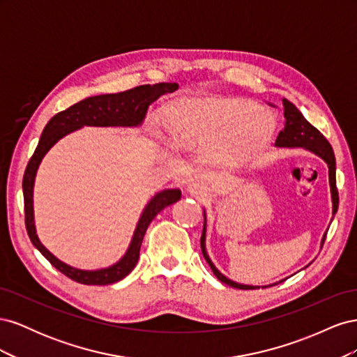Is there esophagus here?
<instances>
[{
	"label": "esophagus",
	"instance_id": "34e87169",
	"mask_svg": "<svg viewBox=\"0 0 357 357\" xmlns=\"http://www.w3.org/2000/svg\"><path fill=\"white\" fill-rule=\"evenodd\" d=\"M188 192L190 193V195L197 197L198 199H204L205 197L210 195V189L201 181H192L188 186Z\"/></svg>",
	"mask_w": 357,
	"mask_h": 357
}]
</instances>
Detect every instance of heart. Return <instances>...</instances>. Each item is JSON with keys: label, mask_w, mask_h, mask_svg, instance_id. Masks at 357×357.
<instances>
[{"label": "heart", "mask_w": 357, "mask_h": 357, "mask_svg": "<svg viewBox=\"0 0 357 357\" xmlns=\"http://www.w3.org/2000/svg\"><path fill=\"white\" fill-rule=\"evenodd\" d=\"M171 129L181 146L215 143L222 155L244 158L269 142L275 131V117L240 98L186 100L177 105Z\"/></svg>", "instance_id": "b5f03b06"}]
</instances>
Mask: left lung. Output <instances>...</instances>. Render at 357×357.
Masks as SVG:
<instances>
[{"label":"left lung","mask_w":357,"mask_h":357,"mask_svg":"<svg viewBox=\"0 0 357 357\" xmlns=\"http://www.w3.org/2000/svg\"><path fill=\"white\" fill-rule=\"evenodd\" d=\"M275 107L274 104H269ZM283 107H284V128L282 131L278 132V137L275 139V147H302L308 150V152L317 155L319 158H321L323 160L328 164L329 168V186H331V199H332V219L333 220V215L338 210V190H337V180H335V155H333V150L329 144L328 139L323 137V134H320L319 129H316L312 126L307 119L304 117L296 107L291 104L290 101H287L286 98H283ZM326 234L328 231L323 234L321 236V241H320V248L323 247V243L326 240ZM205 240H207V215H205V210H204V229H202V235H201V250L202 255L205 257V261L210 265L211 271L214 273V275L218 277L222 283L228 284L231 287L235 289H259L261 286H252V284H241V283H236L232 282L231 278H228L226 275H223L215 265L211 262V259L207 253V247H205ZM308 266V265H307ZM283 282V280H282ZM282 282H277L274 284H278ZM274 284H268V286H262V287H269V286H274Z\"/></svg>","instance_id":"obj_1"}]
</instances>
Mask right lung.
<instances>
[{
	"label": "right lung",
	"instance_id": "obj_1",
	"mask_svg": "<svg viewBox=\"0 0 357 357\" xmlns=\"http://www.w3.org/2000/svg\"><path fill=\"white\" fill-rule=\"evenodd\" d=\"M178 89L176 83H156L137 86L121 93H107L91 96L77 104L71 105L70 109L63 110L53 116L47 122L46 128L43 129L38 146L34 155L29 159L28 167L24 174L22 189H24V202H25V225L29 235V240L36 245L37 250L45 256L47 261L55 266L58 271L66 274L71 280L82 284H113L119 280L125 278L132 271L139 257V247H142L144 234L159 211L164 210L168 205L177 202L181 198L180 189H164L158 192L156 195L147 202L138 223L135 226L134 235L129 243L128 250L119 259L116 264L101 269H79L74 268L52 255L47 248L41 244L34 222V183L37 169L41 164L43 158L49 150L55 146L61 138L71 134L73 131L83 126H123L135 128L142 126L149 105L155 102L160 95L171 93Z\"/></svg>",
	"mask_w": 357,
	"mask_h": 357
}]
</instances>
